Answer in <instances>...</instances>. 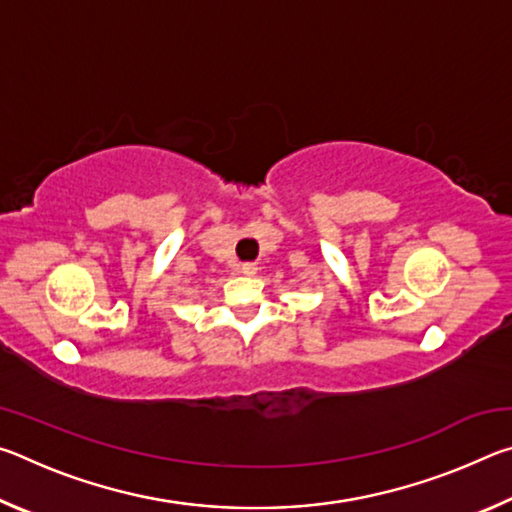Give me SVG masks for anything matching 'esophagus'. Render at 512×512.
Segmentation results:
<instances>
[{"label":"esophagus","instance_id":"obj_1","mask_svg":"<svg viewBox=\"0 0 512 512\" xmlns=\"http://www.w3.org/2000/svg\"><path fill=\"white\" fill-rule=\"evenodd\" d=\"M241 273H244V275H255L257 273V266L253 262L241 264Z\"/></svg>","mask_w":512,"mask_h":512}]
</instances>
